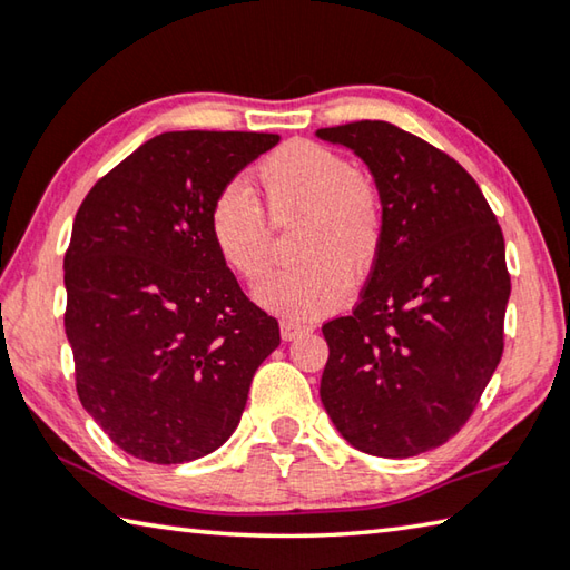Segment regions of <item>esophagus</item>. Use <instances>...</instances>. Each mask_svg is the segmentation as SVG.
<instances>
[{"label": "esophagus", "mask_w": 570, "mask_h": 570, "mask_svg": "<svg viewBox=\"0 0 570 570\" xmlns=\"http://www.w3.org/2000/svg\"><path fill=\"white\" fill-rule=\"evenodd\" d=\"M305 333H311V325H303V323H295V321L279 323V335H283V341H295V337H301Z\"/></svg>", "instance_id": "esophagus-1"}]
</instances>
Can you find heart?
<instances>
[{"label": "heart", "instance_id": "obj_1", "mask_svg": "<svg viewBox=\"0 0 570 570\" xmlns=\"http://www.w3.org/2000/svg\"><path fill=\"white\" fill-rule=\"evenodd\" d=\"M267 216L297 219L293 267L255 291L259 305L291 317H317L345 301L347 277L361 283L383 249V199L371 175L337 149L291 139L255 169ZM243 185L229 183L209 205L207 229L229 273L255 283L269 267V220Z\"/></svg>", "mask_w": 570, "mask_h": 570}]
</instances>
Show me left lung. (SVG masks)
<instances>
[{
  "mask_svg": "<svg viewBox=\"0 0 570 570\" xmlns=\"http://www.w3.org/2000/svg\"><path fill=\"white\" fill-rule=\"evenodd\" d=\"M363 159L383 199V249L361 303L323 325L321 401L347 443L411 458L453 438L503 355L511 295L501 225L441 149L381 119L315 132Z\"/></svg>",
  "mask_w": 570,
  "mask_h": 570,
  "instance_id": "8db88e82",
  "label": "left lung"
}]
</instances>
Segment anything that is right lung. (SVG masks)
Masks as SVG:
<instances>
[{
    "label": "right lung",
    "mask_w": 570,
    "mask_h": 570,
    "mask_svg": "<svg viewBox=\"0 0 570 570\" xmlns=\"http://www.w3.org/2000/svg\"><path fill=\"white\" fill-rule=\"evenodd\" d=\"M279 135L163 132L89 189L65 255L77 395L139 461L187 463L235 433L275 317L209 239L215 195Z\"/></svg>",
    "instance_id": "obj_1"
}]
</instances>
